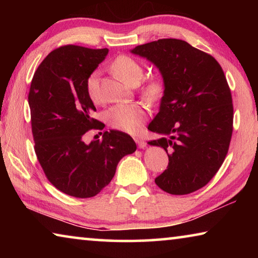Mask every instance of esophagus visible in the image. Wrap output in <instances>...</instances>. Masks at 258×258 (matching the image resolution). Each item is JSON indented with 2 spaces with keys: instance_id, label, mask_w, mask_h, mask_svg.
Returning a JSON list of instances; mask_svg holds the SVG:
<instances>
[{
  "instance_id": "esophagus-1",
  "label": "esophagus",
  "mask_w": 258,
  "mask_h": 258,
  "mask_svg": "<svg viewBox=\"0 0 258 258\" xmlns=\"http://www.w3.org/2000/svg\"><path fill=\"white\" fill-rule=\"evenodd\" d=\"M135 142H137V145L139 148H141V149H143V148H146L147 146V142L143 141V140H141L140 138H135Z\"/></svg>"
}]
</instances>
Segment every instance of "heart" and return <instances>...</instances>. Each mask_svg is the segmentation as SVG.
Segmentation results:
<instances>
[{"label": "heart", "instance_id": "1", "mask_svg": "<svg viewBox=\"0 0 258 258\" xmlns=\"http://www.w3.org/2000/svg\"><path fill=\"white\" fill-rule=\"evenodd\" d=\"M111 71L126 84L137 85L142 78L143 67L138 60L128 55H118L111 63ZM165 83L160 76H151L140 87L142 98L155 102L164 92ZM86 91L94 103L100 102L99 73L93 72L86 80ZM148 118L147 108L141 103H123L111 107L106 112V120L110 127L126 133H135Z\"/></svg>", "mask_w": 258, "mask_h": 258}]
</instances>
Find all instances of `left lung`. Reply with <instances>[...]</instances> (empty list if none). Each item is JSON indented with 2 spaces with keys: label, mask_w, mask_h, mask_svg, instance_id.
Listing matches in <instances>:
<instances>
[{
  "label": "left lung",
  "mask_w": 258,
  "mask_h": 258,
  "mask_svg": "<svg viewBox=\"0 0 258 258\" xmlns=\"http://www.w3.org/2000/svg\"><path fill=\"white\" fill-rule=\"evenodd\" d=\"M132 52L154 62L165 83L160 110L148 126L161 135L149 145L168 154L167 169L156 184L171 195L202 189L223 164L232 137V95L223 69L211 54L176 38Z\"/></svg>",
  "instance_id": "obj_1"
}]
</instances>
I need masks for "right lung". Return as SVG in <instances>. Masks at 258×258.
Returning a JSON list of instances; mask_svg holds the SVG:
<instances>
[{
    "label": "right lung",
    "mask_w": 258,
    "mask_h": 258,
    "mask_svg": "<svg viewBox=\"0 0 258 258\" xmlns=\"http://www.w3.org/2000/svg\"><path fill=\"white\" fill-rule=\"evenodd\" d=\"M107 53L108 49L60 46L42 61L30 84L35 154L51 184L72 197L97 196L112 180L119 160L137 150L133 139L116 130L106 131L101 141H83L90 130H103L92 117L86 80Z\"/></svg>",
    "instance_id": "add662e5"
}]
</instances>
